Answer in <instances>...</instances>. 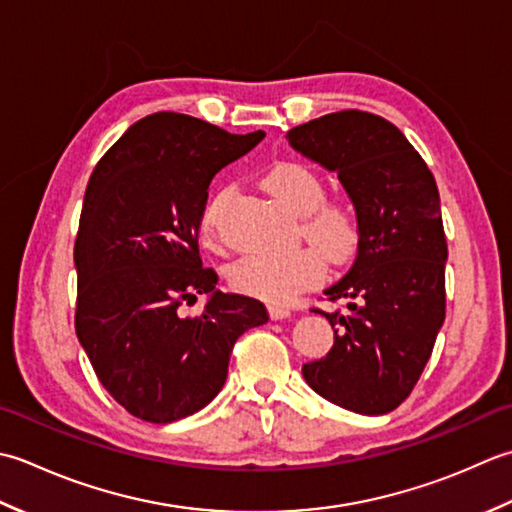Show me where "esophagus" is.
I'll use <instances>...</instances> for the list:
<instances>
[{
	"label": "esophagus",
	"mask_w": 512,
	"mask_h": 512,
	"mask_svg": "<svg viewBox=\"0 0 512 512\" xmlns=\"http://www.w3.org/2000/svg\"><path fill=\"white\" fill-rule=\"evenodd\" d=\"M269 316L271 320H283L291 316V309L285 305H269Z\"/></svg>",
	"instance_id": "34e87169"
}]
</instances>
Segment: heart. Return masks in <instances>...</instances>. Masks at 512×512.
<instances>
[{"label":"heart","mask_w":512,"mask_h":512,"mask_svg":"<svg viewBox=\"0 0 512 512\" xmlns=\"http://www.w3.org/2000/svg\"><path fill=\"white\" fill-rule=\"evenodd\" d=\"M265 187L276 201L300 216L298 229L311 247L287 254H249L229 267V283L236 291L269 302L291 300L300 291L318 285L325 276V258L331 265H344L358 249L356 210L340 198H325V183L311 165L302 161H276L265 172ZM234 194L232 185H223L207 198L198 232L214 245L221 216Z\"/></svg>","instance_id":"obj_1"}]
</instances>
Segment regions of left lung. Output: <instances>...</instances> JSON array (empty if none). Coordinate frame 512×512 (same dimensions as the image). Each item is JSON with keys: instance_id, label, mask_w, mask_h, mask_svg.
<instances>
[{"instance_id": "8db88e82", "label": "left lung", "mask_w": 512, "mask_h": 512, "mask_svg": "<svg viewBox=\"0 0 512 512\" xmlns=\"http://www.w3.org/2000/svg\"><path fill=\"white\" fill-rule=\"evenodd\" d=\"M291 148L338 172L358 214V256L327 314L333 347L302 364L311 389L342 409L382 415L409 398L446 316L448 258L440 194L429 165L387 119L340 110L296 125Z\"/></svg>"}]
</instances>
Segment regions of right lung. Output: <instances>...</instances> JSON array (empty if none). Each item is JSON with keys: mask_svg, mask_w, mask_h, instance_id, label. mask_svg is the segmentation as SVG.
Instances as JSON below:
<instances>
[{"mask_svg": "<svg viewBox=\"0 0 512 512\" xmlns=\"http://www.w3.org/2000/svg\"><path fill=\"white\" fill-rule=\"evenodd\" d=\"M263 137L154 112L92 170L75 241V329L99 382L139 420L201 411L223 389L238 336L269 320L260 300L216 291L198 254L207 187ZM198 293L211 296L204 314L185 317Z\"/></svg>", "mask_w": 512, "mask_h": 512, "instance_id": "obj_1", "label": "right lung"}]
</instances>
